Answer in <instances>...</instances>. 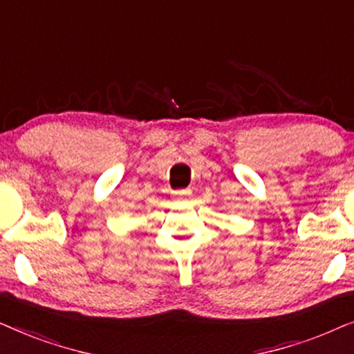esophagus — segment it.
Masks as SVG:
<instances>
[{"label": "esophagus", "mask_w": 354, "mask_h": 354, "mask_svg": "<svg viewBox=\"0 0 354 354\" xmlns=\"http://www.w3.org/2000/svg\"><path fill=\"white\" fill-rule=\"evenodd\" d=\"M174 195L176 196H188V195H192V190L190 188H183V190H177V192H174Z\"/></svg>", "instance_id": "1"}]
</instances>
